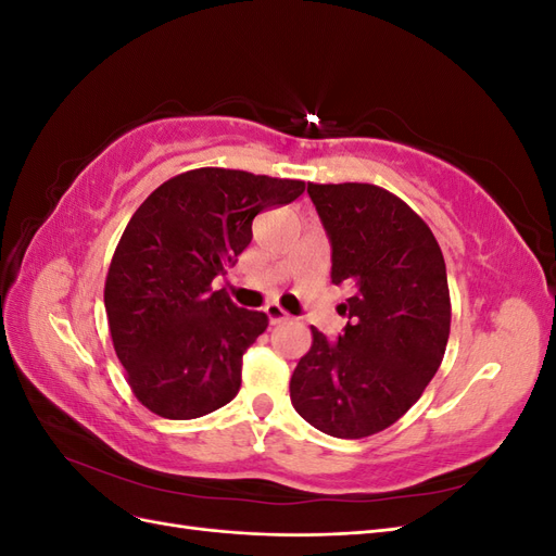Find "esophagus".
<instances>
[{
	"label": "esophagus",
	"mask_w": 556,
	"mask_h": 556,
	"mask_svg": "<svg viewBox=\"0 0 556 556\" xmlns=\"http://www.w3.org/2000/svg\"><path fill=\"white\" fill-rule=\"evenodd\" d=\"M264 313H266L268 323H271V325H280V323H285V319H290V315L285 313L278 304H268V306L264 308Z\"/></svg>",
	"instance_id": "obj_1"
}]
</instances>
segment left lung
Masks as SVG:
<instances>
[{
	"instance_id": "1",
	"label": "left lung",
	"mask_w": 556,
	"mask_h": 556,
	"mask_svg": "<svg viewBox=\"0 0 556 556\" xmlns=\"http://www.w3.org/2000/svg\"><path fill=\"white\" fill-rule=\"evenodd\" d=\"M331 241V282L345 285V331L311 327L290 399L315 429L366 439L408 413L439 371L450 290L439 241L406 201L371 182H308Z\"/></svg>"
}]
</instances>
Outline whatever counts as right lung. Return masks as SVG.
Instances as JSON below:
<instances>
[{
    "label": "right lung",
    "instance_id": "add662e5",
    "mask_svg": "<svg viewBox=\"0 0 556 556\" xmlns=\"http://www.w3.org/2000/svg\"><path fill=\"white\" fill-rule=\"evenodd\" d=\"M304 190V180L201 166L162 182L131 215L104 306L127 384L150 413L194 419L239 394L243 352L268 317L211 285L248 248L255 215Z\"/></svg>",
    "mask_w": 556,
    "mask_h": 556
}]
</instances>
